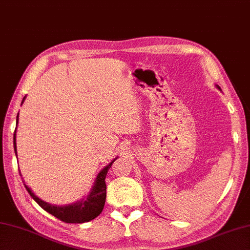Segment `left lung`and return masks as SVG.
Listing matches in <instances>:
<instances>
[{
	"label": "left lung",
	"instance_id": "1",
	"mask_svg": "<svg viewBox=\"0 0 250 250\" xmlns=\"http://www.w3.org/2000/svg\"><path fill=\"white\" fill-rule=\"evenodd\" d=\"M217 87H218V86H217ZM218 88H219V87H218ZM219 89H220V88H219Z\"/></svg>",
	"mask_w": 250,
	"mask_h": 250
}]
</instances>
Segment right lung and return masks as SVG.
I'll list each match as a JSON object with an SVG mask.
<instances>
[{"instance_id":"obj_1","label":"right lung","mask_w":250,"mask_h":250,"mask_svg":"<svg viewBox=\"0 0 250 250\" xmlns=\"http://www.w3.org/2000/svg\"><path fill=\"white\" fill-rule=\"evenodd\" d=\"M25 97L22 100V103ZM17 124H18V116H17ZM16 130L14 134V149L15 153L17 155V150H16ZM117 158H115L107 167H105L102 171L99 173L95 179L93 187L90 191V193L86 199H83L81 201L76 202L74 204H68L65 206H57L47 203V202L41 200L39 196H36L32 190L26 186L24 187L26 191L30 193V195L33 198V200L39 204L42 208L45 209L47 213L55 216L56 218L60 219L61 221H64L66 224H83V222H88L90 220L94 219L98 217L104 208L105 200H106V184L105 178L106 174H107L108 169L113 166Z\"/></svg>"}]
</instances>
